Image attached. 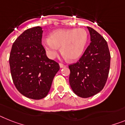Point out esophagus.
<instances>
[{
    "label": "esophagus",
    "instance_id": "34e87169",
    "mask_svg": "<svg viewBox=\"0 0 125 125\" xmlns=\"http://www.w3.org/2000/svg\"><path fill=\"white\" fill-rule=\"evenodd\" d=\"M66 65H64L63 64V63H60V68H63V67H66Z\"/></svg>",
    "mask_w": 125,
    "mask_h": 125
}]
</instances>
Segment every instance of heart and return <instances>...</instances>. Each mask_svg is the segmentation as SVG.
I'll return each mask as SVG.
<instances>
[{"label": "heart", "mask_w": 125, "mask_h": 125, "mask_svg": "<svg viewBox=\"0 0 125 125\" xmlns=\"http://www.w3.org/2000/svg\"><path fill=\"white\" fill-rule=\"evenodd\" d=\"M88 41V33L84 29H59L50 34V38L44 39L42 46L48 57L53 59L61 46V51L68 60L78 59L83 53Z\"/></svg>", "instance_id": "1"}]
</instances>
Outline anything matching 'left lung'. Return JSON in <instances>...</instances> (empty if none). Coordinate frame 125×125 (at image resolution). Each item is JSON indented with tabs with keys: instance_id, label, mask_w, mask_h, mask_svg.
Masks as SVG:
<instances>
[{
	"instance_id": "left-lung-1",
	"label": "left lung",
	"mask_w": 125,
	"mask_h": 125,
	"mask_svg": "<svg viewBox=\"0 0 125 125\" xmlns=\"http://www.w3.org/2000/svg\"><path fill=\"white\" fill-rule=\"evenodd\" d=\"M87 28L91 42L77 62L69 65L71 88L82 98L93 96L104 88L111 63L107 41L96 30L90 27Z\"/></svg>"
}]
</instances>
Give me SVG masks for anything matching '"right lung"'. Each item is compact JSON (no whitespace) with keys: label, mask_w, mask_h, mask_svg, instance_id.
I'll return each mask as SVG.
<instances>
[{"label":"right lung","mask_w":125,"mask_h":125,"mask_svg":"<svg viewBox=\"0 0 125 125\" xmlns=\"http://www.w3.org/2000/svg\"><path fill=\"white\" fill-rule=\"evenodd\" d=\"M42 29L35 27L24 31L11 48L9 65L12 81L27 98L39 100L48 95L58 63L49 59L42 44Z\"/></svg>","instance_id":"obj_1"}]
</instances>
